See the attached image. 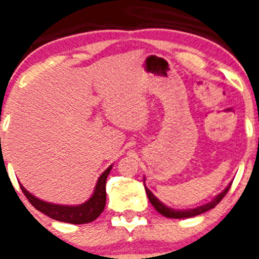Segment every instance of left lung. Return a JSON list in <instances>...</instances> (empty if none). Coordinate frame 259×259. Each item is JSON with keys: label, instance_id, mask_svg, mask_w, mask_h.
Wrapping results in <instances>:
<instances>
[{"label": "left lung", "instance_id": "8db88e82", "mask_svg": "<svg viewBox=\"0 0 259 259\" xmlns=\"http://www.w3.org/2000/svg\"><path fill=\"white\" fill-rule=\"evenodd\" d=\"M231 184H232V183H230V184H228L227 187H226V188L221 192V193L217 194V196H215V197L210 201V202L203 203V205H201V206L193 207V209H174V207H170V206H167V205H164L162 201H159L157 197H155L154 194H153L149 189L146 188L145 178H144V185H145V191H146V194H148V198H149L150 203H152L153 206L155 207V210H157L159 214H162L163 217H166V218H174V219L192 218V217L203 214V212H206V211H209V210L214 209V207L217 206L219 202H221L222 198H223L224 196L227 194V192L230 191Z\"/></svg>", "mask_w": 259, "mask_h": 259}]
</instances>
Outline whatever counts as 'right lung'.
<instances>
[{
  "mask_svg": "<svg viewBox=\"0 0 259 259\" xmlns=\"http://www.w3.org/2000/svg\"><path fill=\"white\" fill-rule=\"evenodd\" d=\"M111 166H109L104 172L100 175L96 187L93 189L92 196L80 205H61V203L47 202L40 200L32 193H29L23 185H20L23 193L28 198L31 205L42 214L48 215L54 221L65 222L71 224H84L93 222L100 217L106 205V179L111 171Z\"/></svg>",
  "mask_w": 259,
  "mask_h": 259,
  "instance_id": "add662e5",
  "label": "right lung"
}]
</instances>
